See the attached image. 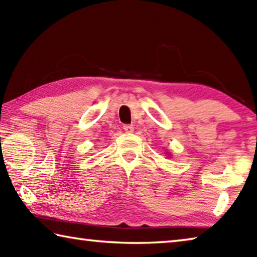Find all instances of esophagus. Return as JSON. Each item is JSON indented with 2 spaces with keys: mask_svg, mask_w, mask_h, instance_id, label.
<instances>
[{
  "mask_svg": "<svg viewBox=\"0 0 257 257\" xmlns=\"http://www.w3.org/2000/svg\"><path fill=\"white\" fill-rule=\"evenodd\" d=\"M123 130L125 133H128V134H132L133 132H134V127L132 124H124L123 125Z\"/></svg>",
  "mask_w": 257,
  "mask_h": 257,
  "instance_id": "esophagus-1",
  "label": "esophagus"
}]
</instances>
